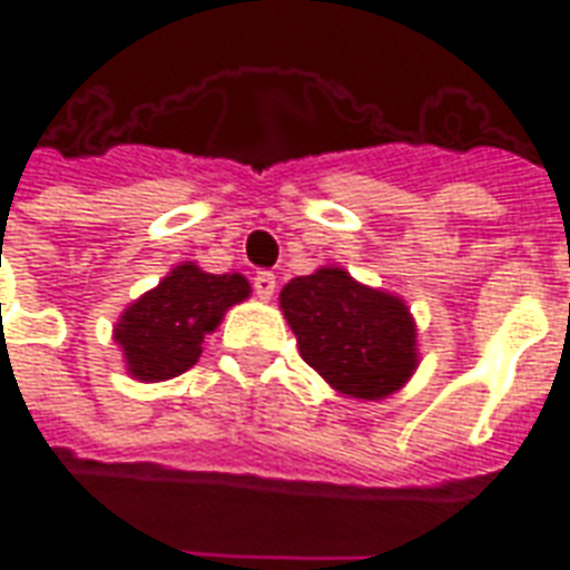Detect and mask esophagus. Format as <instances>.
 <instances>
[{"instance_id":"esophagus-1","label":"esophagus","mask_w":570,"mask_h":570,"mask_svg":"<svg viewBox=\"0 0 570 570\" xmlns=\"http://www.w3.org/2000/svg\"><path fill=\"white\" fill-rule=\"evenodd\" d=\"M253 289L259 298H272L277 289V277L272 272H256L253 274Z\"/></svg>"}]
</instances>
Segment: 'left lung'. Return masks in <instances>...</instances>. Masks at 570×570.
Segmentation results:
<instances>
[{
  "label": "left lung",
  "instance_id": "left-lung-1",
  "mask_svg": "<svg viewBox=\"0 0 570 570\" xmlns=\"http://www.w3.org/2000/svg\"><path fill=\"white\" fill-rule=\"evenodd\" d=\"M281 311L298 354L338 394L384 400L419 366V333L406 302L354 281L345 268H317L281 289Z\"/></svg>",
  "mask_w": 570,
  "mask_h": 570
}]
</instances>
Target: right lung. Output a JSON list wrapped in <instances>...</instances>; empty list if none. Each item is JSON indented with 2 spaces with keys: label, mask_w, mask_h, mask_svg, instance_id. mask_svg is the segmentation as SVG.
Listing matches in <instances>:
<instances>
[{
  "label": "right lung",
  "mask_w": 570,
  "mask_h": 570,
  "mask_svg": "<svg viewBox=\"0 0 570 570\" xmlns=\"http://www.w3.org/2000/svg\"><path fill=\"white\" fill-rule=\"evenodd\" d=\"M247 296L244 274H207L195 262L176 265L116 323L128 372L140 382H164L191 370L204 338L219 326L225 311Z\"/></svg>",
  "instance_id": "1"
}]
</instances>
